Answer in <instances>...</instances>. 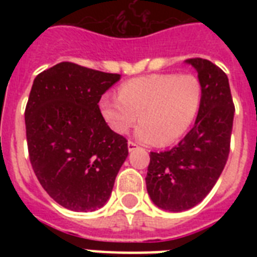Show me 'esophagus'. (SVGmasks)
<instances>
[{
    "label": "esophagus",
    "mask_w": 257,
    "mask_h": 257,
    "mask_svg": "<svg viewBox=\"0 0 257 257\" xmlns=\"http://www.w3.org/2000/svg\"><path fill=\"white\" fill-rule=\"evenodd\" d=\"M139 148V145L136 143H133V141H128V151L129 152H133L135 149Z\"/></svg>",
    "instance_id": "34e87169"
}]
</instances>
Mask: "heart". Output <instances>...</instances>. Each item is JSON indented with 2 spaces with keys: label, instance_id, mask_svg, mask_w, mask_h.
<instances>
[{
  "label": "heart",
  "instance_id": "b5f03b06",
  "mask_svg": "<svg viewBox=\"0 0 257 257\" xmlns=\"http://www.w3.org/2000/svg\"><path fill=\"white\" fill-rule=\"evenodd\" d=\"M201 96V84L193 74H149L124 82L118 96L104 94L100 110L113 132L126 135L139 118L137 140L165 147L191 128Z\"/></svg>",
  "mask_w": 257,
  "mask_h": 257
}]
</instances>
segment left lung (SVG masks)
Wrapping results in <instances>:
<instances>
[{
	"instance_id": "left-lung-1",
	"label": "left lung",
	"mask_w": 257,
	"mask_h": 257,
	"mask_svg": "<svg viewBox=\"0 0 257 257\" xmlns=\"http://www.w3.org/2000/svg\"><path fill=\"white\" fill-rule=\"evenodd\" d=\"M185 64L196 69L203 90L195 125L179 145L151 152L145 177L153 204L169 212L191 209L211 192L229 155L235 114L227 74L203 58Z\"/></svg>"
}]
</instances>
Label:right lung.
I'll return each mask as SVG.
<instances>
[{"mask_svg":"<svg viewBox=\"0 0 257 257\" xmlns=\"http://www.w3.org/2000/svg\"><path fill=\"white\" fill-rule=\"evenodd\" d=\"M120 78L73 62L34 78L25 109L29 159L42 188L66 209L104 207L128 157L126 140L109 128L98 108Z\"/></svg>","mask_w":257,"mask_h":257,"instance_id":"obj_1","label":"right lung"}]
</instances>
